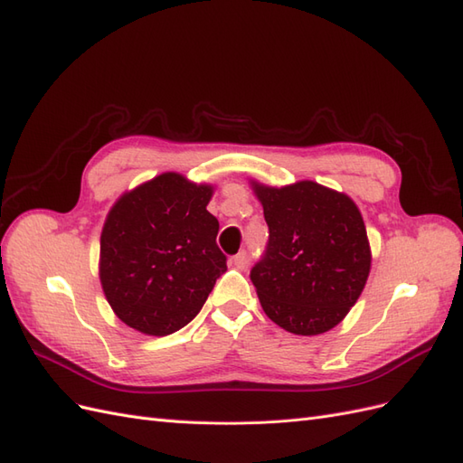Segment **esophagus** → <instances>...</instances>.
Masks as SVG:
<instances>
[{
  "label": "esophagus",
  "instance_id": "esophagus-1",
  "mask_svg": "<svg viewBox=\"0 0 463 463\" xmlns=\"http://www.w3.org/2000/svg\"><path fill=\"white\" fill-rule=\"evenodd\" d=\"M232 262H233V266H235L237 270H245L247 264H249V257H247L245 250H241V253H237V255L232 259Z\"/></svg>",
  "mask_w": 463,
  "mask_h": 463
}]
</instances>
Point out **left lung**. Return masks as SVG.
Here are the masks:
<instances>
[{
	"mask_svg": "<svg viewBox=\"0 0 463 463\" xmlns=\"http://www.w3.org/2000/svg\"><path fill=\"white\" fill-rule=\"evenodd\" d=\"M269 223V249L253 266L262 311L298 335L328 332L357 303L371 272L361 210L311 179L272 187L249 179Z\"/></svg>",
	"mask_w": 463,
	"mask_h": 463,
	"instance_id": "8db88e82",
	"label": "left lung"
}]
</instances>
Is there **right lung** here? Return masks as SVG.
<instances>
[{"label": "right lung", "mask_w": 463, "mask_h": 463, "mask_svg": "<svg viewBox=\"0 0 463 463\" xmlns=\"http://www.w3.org/2000/svg\"><path fill=\"white\" fill-rule=\"evenodd\" d=\"M213 194V184L164 172L109 208L98 276L111 311L129 328L146 335L184 328L226 272L220 223L206 210Z\"/></svg>", "instance_id": "add662e5"}]
</instances>
